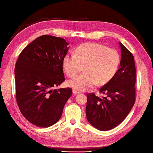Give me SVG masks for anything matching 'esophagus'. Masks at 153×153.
I'll return each instance as SVG.
<instances>
[{"label":"esophagus","instance_id":"1","mask_svg":"<svg viewBox=\"0 0 153 153\" xmlns=\"http://www.w3.org/2000/svg\"><path fill=\"white\" fill-rule=\"evenodd\" d=\"M73 94H79V92L77 91V90H73Z\"/></svg>","mask_w":153,"mask_h":153}]
</instances>
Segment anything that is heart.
Instances as JSON below:
<instances>
[{
	"label": "heart",
	"mask_w": 153,
	"mask_h": 153,
	"mask_svg": "<svg viewBox=\"0 0 153 153\" xmlns=\"http://www.w3.org/2000/svg\"><path fill=\"white\" fill-rule=\"evenodd\" d=\"M120 63L118 52L97 43H84L76 49L75 55H67L63 67L67 76H76L83 70L84 74L67 82V85L77 91H85L97 84L104 85L117 72Z\"/></svg>",
	"instance_id": "heart-1"
}]
</instances>
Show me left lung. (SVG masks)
Segmentation results:
<instances>
[{
	"label": "left lung",
	"mask_w": 153,
	"mask_h": 153,
	"mask_svg": "<svg viewBox=\"0 0 153 153\" xmlns=\"http://www.w3.org/2000/svg\"><path fill=\"white\" fill-rule=\"evenodd\" d=\"M120 68L111 79L100 88L105 97L94 93L87 94L86 118L100 131H107L122 122L132 108L136 100V67L134 56L120 42Z\"/></svg>",
	"instance_id": "1"
}]
</instances>
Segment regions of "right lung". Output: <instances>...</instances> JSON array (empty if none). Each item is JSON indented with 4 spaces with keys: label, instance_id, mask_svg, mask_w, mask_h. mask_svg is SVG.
Masks as SVG:
<instances>
[{
    "label": "right lung",
    "instance_id": "1",
    "mask_svg": "<svg viewBox=\"0 0 153 153\" xmlns=\"http://www.w3.org/2000/svg\"><path fill=\"white\" fill-rule=\"evenodd\" d=\"M69 43L43 35L29 44L15 64L16 100L22 115L36 126L47 128L60 120L71 97L69 88L53 90L65 81L63 59Z\"/></svg>",
    "mask_w": 153,
    "mask_h": 153
}]
</instances>
